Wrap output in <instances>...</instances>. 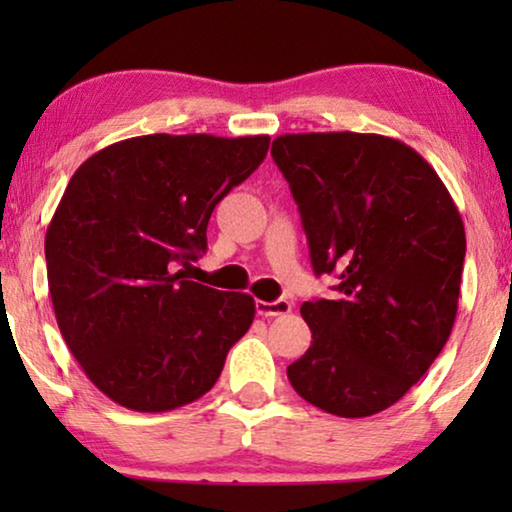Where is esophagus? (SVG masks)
Returning a JSON list of instances; mask_svg holds the SVG:
<instances>
[{"instance_id": "obj_1", "label": "esophagus", "mask_w": 512, "mask_h": 512, "mask_svg": "<svg viewBox=\"0 0 512 512\" xmlns=\"http://www.w3.org/2000/svg\"><path fill=\"white\" fill-rule=\"evenodd\" d=\"M291 300H272V303H265V300H256V312L261 317H282V314L291 312Z\"/></svg>"}]
</instances>
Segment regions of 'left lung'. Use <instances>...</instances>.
<instances>
[{"mask_svg": "<svg viewBox=\"0 0 512 512\" xmlns=\"http://www.w3.org/2000/svg\"><path fill=\"white\" fill-rule=\"evenodd\" d=\"M317 275L331 300L300 314L312 345L286 368L307 403L370 417L408 394L450 338L466 256L464 221L436 170L408 144L363 132L272 142Z\"/></svg>", "mask_w": 512, "mask_h": 512, "instance_id": "obj_1", "label": "left lung"}]
</instances>
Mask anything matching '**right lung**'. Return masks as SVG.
Returning <instances> with one entry per match:
<instances>
[{
	"label": "right lung",
	"instance_id": "right-lung-1",
	"mask_svg": "<svg viewBox=\"0 0 512 512\" xmlns=\"http://www.w3.org/2000/svg\"><path fill=\"white\" fill-rule=\"evenodd\" d=\"M270 137L144 135L83 163L46 230L48 291L69 352L111 401L167 412L205 396L249 331V293L186 279L214 207Z\"/></svg>",
	"mask_w": 512,
	"mask_h": 512
}]
</instances>
